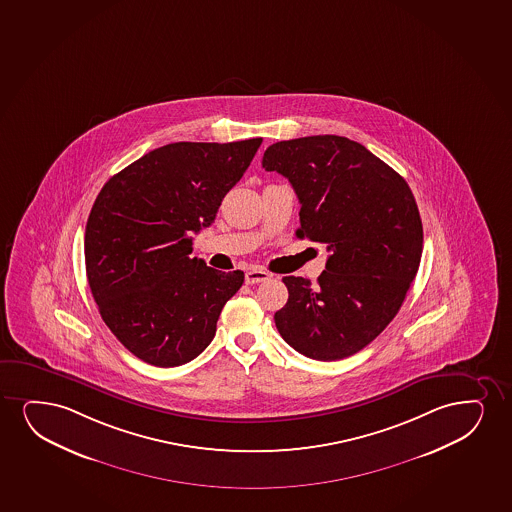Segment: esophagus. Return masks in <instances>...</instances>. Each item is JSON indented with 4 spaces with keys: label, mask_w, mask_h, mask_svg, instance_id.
Segmentation results:
<instances>
[{
    "label": "esophagus",
    "mask_w": 512,
    "mask_h": 512,
    "mask_svg": "<svg viewBox=\"0 0 512 512\" xmlns=\"http://www.w3.org/2000/svg\"><path fill=\"white\" fill-rule=\"evenodd\" d=\"M268 279H272V275L266 270H261V268H253V270L246 272V284H259V282H266Z\"/></svg>",
    "instance_id": "1"
}]
</instances>
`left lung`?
<instances>
[{"label": "left lung", "mask_w": 512, "mask_h": 512, "mask_svg": "<svg viewBox=\"0 0 512 512\" xmlns=\"http://www.w3.org/2000/svg\"><path fill=\"white\" fill-rule=\"evenodd\" d=\"M263 168L285 176L298 195L299 239L330 253L317 284L282 279L289 299L275 313L280 336L313 360L355 355L396 317L419 270L414 194L395 169L344 136L273 143Z\"/></svg>", "instance_id": "left-lung-1"}]
</instances>
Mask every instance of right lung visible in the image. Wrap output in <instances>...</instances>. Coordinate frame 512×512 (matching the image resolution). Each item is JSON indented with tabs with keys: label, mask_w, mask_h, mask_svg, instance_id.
<instances>
[{
	"label": "right lung",
	"mask_w": 512,
	"mask_h": 512,
	"mask_svg": "<svg viewBox=\"0 0 512 512\" xmlns=\"http://www.w3.org/2000/svg\"><path fill=\"white\" fill-rule=\"evenodd\" d=\"M261 142L169 143L97 195L86 223V277L105 325L143 362L178 367L213 341L244 272L190 258L192 233L213 223Z\"/></svg>",
	"instance_id": "1"
}]
</instances>
